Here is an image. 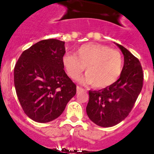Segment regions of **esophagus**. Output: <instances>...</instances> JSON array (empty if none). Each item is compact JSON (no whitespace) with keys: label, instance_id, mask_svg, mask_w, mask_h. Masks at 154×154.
Returning <instances> with one entry per match:
<instances>
[{"label":"esophagus","instance_id":"34e87169","mask_svg":"<svg viewBox=\"0 0 154 154\" xmlns=\"http://www.w3.org/2000/svg\"><path fill=\"white\" fill-rule=\"evenodd\" d=\"M83 88H81V87L79 86H77V88H76V91H77V93H79L81 92V91H83Z\"/></svg>","mask_w":154,"mask_h":154}]
</instances>
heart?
Listing matches in <instances>:
<instances>
[{"label":"heart","instance_id":"obj_1","mask_svg":"<svg viewBox=\"0 0 154 154\" xmlns=\"http://www.w3.org/2000/svg\"><path fill=\"white\" fill-rule=\"evenodd\" d=\"M62 63L69 77L74 81L79 79L86 67L85 81L96 88L115 84L124 68L123 57L119 51L94 43L80 46L75 55H63Z\"/></svg>","mask_w":154,"mask_h":154}]
</instances>
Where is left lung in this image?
<instances>
[{"mask_svg":"<svg viewBox=\"0 0 154 154\" xmlns=\"http://www.w3.org/2000/svg\"><path fill=\"white\" fill-rule=\"evenodd\" d=\"M116 45L125 59L120 78L111 86L88 91L87 115L92 122L103 128L115 126L128 117L143 87V69L139 60L123 46Z\"/></svg>","mask_w":154,"mask_h":154,"instance_id":"8db88e82","label":"left lung"}]
</instances>
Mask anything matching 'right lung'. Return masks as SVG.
I'll return each instance as SVG.
<instances>
[{"label": "right lung", "mask_w": 154, "mask_h": 154, "mask_svg": "<svg viewBox=\"0 0 154 154\" xmlns=\"http://www.w3.org/2000/svg\"><path fill=\"white\" fill-rule=\"evenodd\" d=\"M65 42L49 39L23 52L14 67V86L23 110L39 123L62 115L76 93V85L64 71Z\"/></svg>", "instance_id": "1"}]
</instances>
